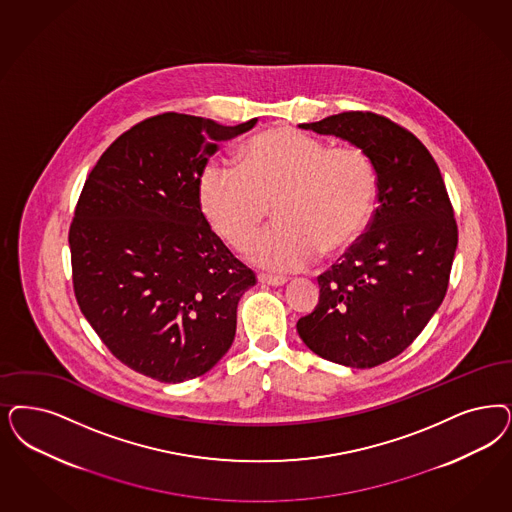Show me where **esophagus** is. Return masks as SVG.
<instances>
[{"mask_svg":"<svg viewBox=\"0 0 512 512\" xmlns=\"http://www.w3.org/2000/svg\"><path fill=\"white\" fill-rule=\"evenodd\" d=\"M259 282L278 287V285L287 282V278L285 276H274V274H259Z\"/></svg>","mask_w":512,"mask_h":512,"instance_id":"34e87169","label":"esophagus"}]
</instances>
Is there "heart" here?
I'll return each instance as SVG.
<instances>
[{
    "mask_svg": "<svg viewBox=\"0 0 512 512\" xmlns=\"http://www.w3.org/2000/svg\"><path fill=\"white\" fill-rule=\"evenodd\" d=\"M378 193L371 157L295 128H274L242 149L238 168L210 162L198 179V202L212 229L234 249L278 223L249 247V259L272 270L312 265L321 251L353 246L369 227Z\"/></svg>",
    "mask_w": 512,
    "mask_h": 512,
    "instance_id": "heart-1",
    "label": "heart"
}]
</instances>
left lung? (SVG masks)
<instances>
[{
  "label": "left lung",
  "instance_id": "obj_1",
  "mask_svg": "<svg viewBox=\"0 0 512 512\" xmlns=\"http://www.w3.org/2000/svg\"><path fill=\"white\" fill-rule=\"evenodd\" d=\"M299 126L350 141L376 168L367 232L319 276L318 306L297 321L319 357L371 369L405 352L439 310L458 247L454 208L427 147L388 117L344 111Z\"/></svg>",
  "mask_w": 512,
  "mask_h": 512
}]
</instances>
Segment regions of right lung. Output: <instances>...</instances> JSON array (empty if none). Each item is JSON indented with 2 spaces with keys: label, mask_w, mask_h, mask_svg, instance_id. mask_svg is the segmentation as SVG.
Returning <instances> with one entry per match:
<instances>
[{
  "label": "right lung",
  "mask_w": 512,
  "mask_h": 512,
  "mask_svg": "<svg viewBox=\"0 0 512 512\" xmlns=\"http://www.w3.org/2000/svg\"><path fill=\"white\" fill-rule=\"evenodd\" d=\"M223 126L162 113L126 130L92 168L70 227L75 299L121 363L164 384L229 352L238 300L257 278L213 232L198 179Z\"/></svg>",
  "instance_id": "add662e5"
}]
</instances>
